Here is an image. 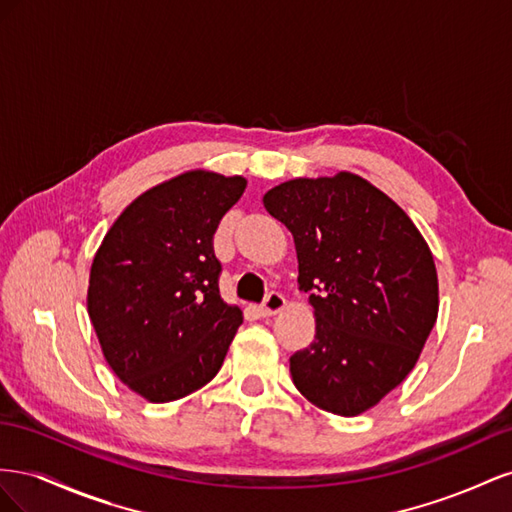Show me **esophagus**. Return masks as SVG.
I'll return each mask as SVG.
<instances>
[{
	"mask_svg": "<svg viewBox=\"0 0 512 512\" xmlns=\"http://www.w3.org/2000/svg\"><path fill=\"white\" fill-rule=\"evenodd\" d=\"M285 298H283V294H279V291H270V294L266 296V300H264V304H261V315H276V313H281L283 309H285Z\"/></svg>",
	"mask_w": 512,
	"mask_h": 512,
	"instance_id": "1",
	"label": "esophagus"
}]
</instances>
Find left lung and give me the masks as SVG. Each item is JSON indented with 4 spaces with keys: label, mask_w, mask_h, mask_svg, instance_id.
<instances>
[{
    "label": "left lung",
    "mask_w": 512,
    "mask_h": 512,
    "mask_svg": "<svg viewBox=\"0 0 512 512\" xmlns=\"http://www.w3.org/2000/svg\"><path fill=\"white\" fill-rule=\"evenodd\" d=\"M264 208L294 236L315 341L289 358L319 410L358 416L410 375L440 309L431 248L397 203L356 173L296 178Z\"/></svg>",
    "instance_id": "obj_1"
}]
</instances>
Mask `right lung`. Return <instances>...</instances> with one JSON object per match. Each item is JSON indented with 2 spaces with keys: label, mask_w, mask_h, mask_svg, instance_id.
Listing matches in <instances>:
<instances>
[{
  "label": "right lung",
  "mask_w": 512,
  "mask_h": 512,
  "mask_svg": "<svg viewBox=\"0 0 512 512\" xmlns=\"http://www.w3.org/2000/svg\"><path fill=\"white\" fill-rule=\"evenodd\" d=\"M244 188L242 175H175L130 203L94 255L87 313L100 349L150 403L206 386L242 324V311L218 291L212 240Z\"/></svg>",
  "instance_id": "add662e5"
}]
</instances>
